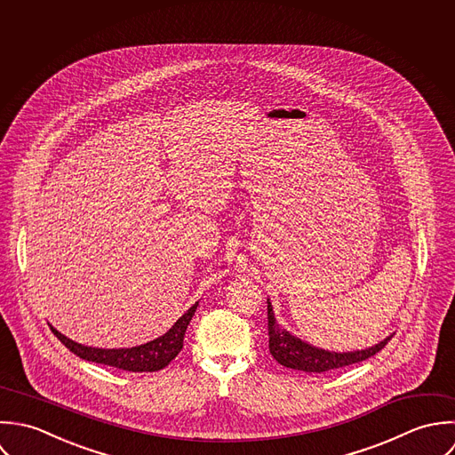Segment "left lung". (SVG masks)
I'll return each mask as SVG.
<instances>
[{
	"mask_svg": "<svg viewBox=\"0 0 455 455\" xmlns=\"http://www.w3.org/2000/svg\"><path fill=\"white\" fill-rule=\"evenodd\" d=\"M267 318H269V350L277 363L290 369L304 371V372H325L332 369H339L345 365L363 363L365 359L376 355L394 334L387 336L383 341L354 352H331L325 348H318L309 345L307 341L293 336L284 327H281L274 316L271 299H267Z\"/></svg>",
	"mask_w": 455,
	"mask_h": 455,
	"instance_id": "obj_1",
	"label": "left lung"
}]
</instances>
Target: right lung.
Listing matches in <instances>:
<instances>
[{
  "label": "right lung",
  "instance_id": "add662e5",
  "mask_svg": "<svg viewBox=\"0 0 455 455\" xmlns=\"http://www.w3.org/2000/svg\"><path fill=\"white\" fill-rule=\"evenodd\" d=\"M198 302H195L181 318L160 338L132 347V348H94V347H84L81 343H76L74 339L67 338L60 331H56L51 325V331L56 334V338L77 357L90 361V363H103L110 367H117L123 371H132V372H153L160 371L165 365L172 363L178 354L182 350V339L184 332L196 311Z\"/></svg>",
  "mask_w": 455,
  "mask_h": 455
}]
</instances>
